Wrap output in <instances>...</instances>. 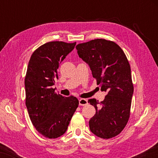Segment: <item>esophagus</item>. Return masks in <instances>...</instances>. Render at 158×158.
<instances>
[{
	"mask_svg": "<svg viewBox=\"0 0 158 158\" xmlns=\"http://www.w3.org/2000/svg\"><path fill=\"white\" fill-rule=\"evenodd\" d=\"M79 102L80 106H85L88 105V100H85V99H80L79 100Z\"/></svg>",
	"mask_w": 158,
	"mask_h": 158,
	"instance_id": "obj_1",
	"label": "esophagus"
}]
</instances>
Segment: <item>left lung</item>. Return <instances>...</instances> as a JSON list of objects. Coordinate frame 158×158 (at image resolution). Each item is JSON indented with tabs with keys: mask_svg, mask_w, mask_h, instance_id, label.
Here are the masks:
<instances>
[{
	"mask_svg": "<svg viewBox=\"0 0 158 158\" xmlns=\"http://www.w3.org/2000/svg\"><path fill=\"white\" fill-rule=\"evenodd\" d=\"M76 48L79 56L89 64L102 91L107 93L100 102L94 98L89 100L96 111L89 121L90 130L102 139L116 137L129 120L134 91L126 56L116 42L105 39L80 43Z\"/></svg>",
	"mask_w": 158,
	"mask_h": 158,
	"instance_id": "1",
	"label": "left lung"
}]
</instances>
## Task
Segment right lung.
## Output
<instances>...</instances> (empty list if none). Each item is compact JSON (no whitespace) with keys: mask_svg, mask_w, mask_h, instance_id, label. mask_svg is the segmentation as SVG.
<instances>
[{"mask_svg":"<svg viewBox=\"0 0 158 158\" xmlns=\"http://www.w3.org/2000/svg\"><path fill=\"white\" fill-rule=\"evenodd\" d=\"M76 42H47L37 48L29 60L25 77L26 105L33 126L44 137L56 139L66 132L79 105L77 98L63 97L52 85L57 69Z\"/></svg>","mask_w":158,"mask_h":158,"instance_id":"right-lung-1","label":"right lung"}]
</instances>
